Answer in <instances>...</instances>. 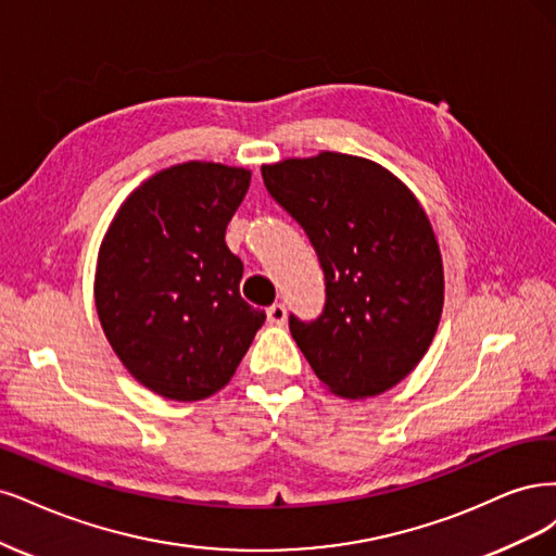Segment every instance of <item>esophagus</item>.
Masks as SVG:
<instances>
[{
	"label": "esophagus",
	"instance_id": "obj_1",
	"mask_svg": "<svg viewBox=\"0 0 556 556\" xmlns=\"http://www.w3.org/2000/svg\"><path fill=\"white\" fill-rule=\"evenodd\" d=\"M267 320H270L273 326H283L286 324V307L281 302H275L273 307H267Z\"/></svg>",
	"mask_w": 556,
	"mask_h": 556
}]
</instances>
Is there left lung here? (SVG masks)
<instances>
[{
  "instance_id": "8db88e82",
  "label": "left lung",
  "mask_w": 556,
  "mask_h": 556,
  "mask_svg": "<svg viewBox=\"0 0 556 556\" xmlns=\"http://www.w3.org/2000/svg\"><path fill=\"white\" fill-rule=\"evenodd\" d=\"M261 173L324 270V312L289 316L295 344L337 395H381L422 361L441 318L443 265L427 214L361 156L320 152Z\"/></svg>"
}]
</instances>
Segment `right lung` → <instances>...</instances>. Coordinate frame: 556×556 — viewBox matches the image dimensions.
Listing matches in <instances>:
<instances>
[{
	"label": "right lung",
	"mask_w": 556,
	"mask_h": 556,
	"mask_svg": "<svg viewBox=\"0 0 556 556\" xmlns=\"http://www.w3.org/2000/svg\"><path fill=\"white\" fill-rule=\"evenodd\" d=\"M252 175L189 161L156 173L122 205L97 267V312L134 379L195 402L236 374L265 312L240 295L226 226Z\"/></svg>",
	"instance_id": "right-lung-1"
}]
</instances>
